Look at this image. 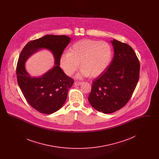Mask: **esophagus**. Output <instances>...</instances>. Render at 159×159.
Returning a JSON list of instances; mask_svg holds the SVG:
<instances>
[{
	"mask_svg": "<svg viewBox=\"0 0 159 159\" xmlns=\"http://www.w3.org/2000/svg\"><path fill=\"white\" fill-rule=\"evenodd\" d=\"M82 83V82H78V81H76V82H75V84L76 86H79V85H80Z\"/></svg>",
	"mask_w": 159,
	"mask_h": 159,
	"instance_id": "34e87169",
	"label": "esophagus"
}]
</instances>
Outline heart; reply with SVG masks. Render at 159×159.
I'll return each instance as SVG.
<instances>
[{"mask_svg": "<svg viewBox=\"0 0 159 159\" xmlns=\"http://www.w3.org/2000/svg\"><path fill=\"white\" fill-rule=\"evenodd\" d=\"M112 58V48L108 42L86 39L76 42L70 52L62 53L60 64L68 76L73 75L80 66L77 78L97 77L109 67Z\"/></svg>", "mask_w": 159, "mask_h": 159, "instance_id": "obj_1", "label": "heart"}]
</instances>
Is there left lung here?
Here are the masks:
<instances>
[{
	"instance_id": "8db88e82",
	"label": "left lung",
	"mask_w": 159,
	"mask_h": 159,
	"mask_svg": "<svg viewBox=\"0 0 159 159\" xmlns=\"http://www.w3.org/2000/svg\"><path fill=\"white\" fill-rule=\"evenodd\" d=\"M114 57L109 67L92 81L88 100L103 113H114L125 106L139 77L140 64L131 46L113 39Z\"/></svg>"
}]
</instances>
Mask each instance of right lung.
Masks as SVG:
<instances>
[{
    "instance_id": "obj_1",
    "label": "right lung",
    "mask_w": 159,
    "mask_h": 159,
    "mask_svg": "<svg viewBox=\"0 0 159 159\" xmlns=\"http://www.w3.org/2000/svg\"><path fill=\"white\" fill-rule=\"evenodd\" d=\"M71 39L65 35H46L29 42L20 55L16 66L17 82L28 103L39 113L49 114L58 111L65 103L74 80L60 67V58ZM47 48L53 53L55 66L43 76L31 77L25 62L33 53Z\"/></svg>"
}]
</instances>
